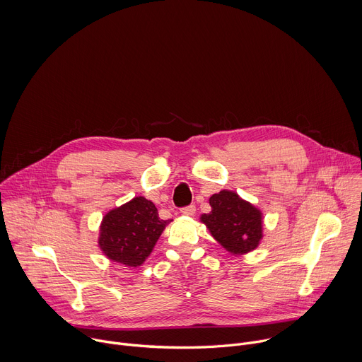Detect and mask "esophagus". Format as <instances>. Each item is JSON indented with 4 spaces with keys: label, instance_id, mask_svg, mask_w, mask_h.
Returning <instances> with one entry per match:
<instances>
[{
    "label": "esophagus",
    "instance_id": "34e87169",
    "mask_svg": "<svg viewBox=\"0 0 362 362\" xmlns=\"http://www.w3.org/2000/svg\"><path fill=\"white\" fill-rule=\"evenodd\" d=\"M180 212L186 216H193L196 214V206L194 204H189V206H185V208L180 209Z\"/></svg>",
    "mask_w": 362,
    "mask_h": 362
}]
</instances>
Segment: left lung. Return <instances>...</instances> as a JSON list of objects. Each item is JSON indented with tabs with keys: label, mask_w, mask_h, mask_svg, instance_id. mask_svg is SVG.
I'll return each instance as SVG.
<instances>
[{
	"label": "left lung",
	"mask_w": 362,
	"mask_h": 362,
	"mask_svg": "<svg viewBox=\"0 0 362 362\" xmlns=\"http://www.w3.org/2000/svg\"><path fill=\"white\" fill-rule=\"evenodd\" d=\"M209 203L212 212L202 215L200 219L223 247L235 255H242L259 245L262 215L253 204L229 190L211 196Z\"/></svg>",
	"instance_id": "obj_1"
}]
</instances>
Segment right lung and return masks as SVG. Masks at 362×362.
Returning <instances> with one entry per match:
<instances>
[{
	"label": "right lung",
	"instance_id": "1",
	"mask_svg": "<svg viewBox=\"0 0 362 362\" xmlns=\"http://www.w3.org/2000/svg\"><path fill=\"white\" fill-rule=\"evenodd\" d=\"M169 222L159 218L153 202L139 196L105 216L98 245L109 259L126 267H139Z\"/></svg>",
	"mask_w": 362,
	"mask_h": 362
}]
</instances>
